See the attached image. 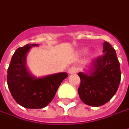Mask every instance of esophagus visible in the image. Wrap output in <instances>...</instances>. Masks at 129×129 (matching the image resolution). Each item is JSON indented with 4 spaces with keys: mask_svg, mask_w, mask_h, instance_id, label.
<instances>
[{
    "mask_svg": "<svg viewBox=\"0 0 129 129\" xmlns=\"http://www.w3.org/2000/svg\"><path fill=\"white\" fill-rule=\"evenodd\" d=\"M77 71H78V68L76 66H72L69 70V74H73V73H77Z\"/></svg>",
    "mask_w": 129,
    "mask_h": 129,
    "instance_id": "1",
    "label": "esophagus"
}]
</instances>
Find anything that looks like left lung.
I'll return each instance as SVG.
<instances>
[{"label":"left lung","instance_id":"obj_1","mask_svg":"<svg viewBox=\"0 0 129 129\" xmlns=\"http://www.w3.org/2000/svg\"><path fill=\"white\" fill-rule=\"evenodd\" d=\"M104 55L93 60L86 73L79 72L78 92L85 104L100 106L115 95L121 81L120 63L115 49L108 42L103 46Z\"/></svg>","mask_w":129,"mask_h":129}]
</instances>
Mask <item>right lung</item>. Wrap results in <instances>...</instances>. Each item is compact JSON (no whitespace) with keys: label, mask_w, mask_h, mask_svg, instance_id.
<instances>
[{"label":"right lung","mask_w":129,"mask_h":129,"mask_svg":"<svg viewBox=\"0 0 129 129\" xmlns=\"http://www.w3.org/2000/svg\"><path fill=\"white\" fill-rule=\"evenodd\" d=\"M38 44H27L18 48L12 57L8 69L7 83L13 98L27 109H43L49 104L61 82L68 77L65 72L36 77L26 66L29 50Z\"/></svg>","instance_id":"right-lung-1"}]
</instances>
